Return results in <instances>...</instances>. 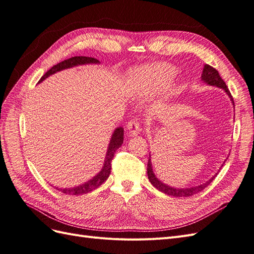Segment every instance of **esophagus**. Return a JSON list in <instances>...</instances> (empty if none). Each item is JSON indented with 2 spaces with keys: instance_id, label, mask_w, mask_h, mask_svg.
Instances as JSON below:
<instances>
[{
  "instance_id": "esophagus-1",
  "label": "esophagus",
  "mask_w": 254,
  "mask_h": 254,
  "mask_svg": "<svg viewBox=\"0 0 254 254\" xmlns=\"http://www.w3.org/2000/svg\"><path fill=\"white\" fill-rule=\"evenodd\" d=\"M127 130H128V133L130 135H136L137 133L140 132V123L136 119H133L131 121L128 122L127 124Z\"/></svg>"
}]
</instances>
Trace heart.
<instances>
[{"instance_id": "heart-1", "label": "heart", "mask_w": 254, "mask_h": 254, "mask_svg": "<svg viewBox=\"0 0 254 254\" xmlns=\"http://www.w3.org/2000/svg\"><path fill=\"white\" fill-rule=\"evenodd\" d=\"M175 75L176 68L165 63L135 67L128 75V89L135 97H150L170 86Z\"/></svg>"}]
</instances>
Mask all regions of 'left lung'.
<instances>
[{
	"instance_id": "obj_1",
	"label": "left lung",
	"mask_w": 254,
	"mask_h": 254,
	"mask_svg": "<svg viewBox=\"0 0 254 254\" xmlns=\"http://www.w3.org/2000/svg\"><path fill=\"white\" fill-rule=\"evenodd\" d=\"M201 79L204 82H206L207 84H210V86H216L218 88L224 89L225 92H227V94L229 95V97L231 98V101L234 105L233 97H232L231 93H230V91L227 87L226 82L222 80V78L219 76V73H218L216 68H214L213 66H211L209 64H205L204 67H203L202 74H201ZM216 175H215V176H216ZM147 176H148V179H149L150 183L152 184L153 187L158 189L160 191H162V193H164L166 195L173 196V197H190V196H193L194 194L199 193V191H201L203 189H205L215 178V176H214L213 178H211L209 181H206L205 183L200 184V186H198V187L190 188V189H175V188H172V187H168V186H166V184L161 182L155 176V174H153L150 158H149L148 163H147Z\"/></svg>"
}]
</instances>
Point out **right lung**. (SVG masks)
Masks as SVG:
<instances>
[{"instance_id": "1", "label": "right lung", "mask_w": 254, "mask_h": 254, "mask_svg": "<svg viewBox=\"0 0 254 254\" xmlns=\"http://www.w3.org/2000/svg\"><path fill=\"white\" fill-rule=\"evenodd\" d=\"M98 63L99 61L97 59L92 58V57L75 56L72 58H68L66 60L61 61V63L57 64L56 65H54L53 67H51L50 70L40 78L39 82H41L45 78H48L50 75L55 74L56 72H59V71H63V70H64V68H68V67L79 65V64H98ZM123 141H124V128L120 126L114 130V132L112 134L110 144L108 146V150H107V153H106L105 163H104L102 171L99 172L93 179H91L90 181L81 184V186L75 187L72 189H58L57 188V190H59L61 193H64L67 195H83V194L89 193V191H91V190L97 189L99 186H102V184L107 179H108V177L111 172V161L113 159L114 152L121 147V145L123 144Z\"/></svg>"}]
</instances>
